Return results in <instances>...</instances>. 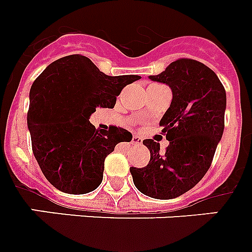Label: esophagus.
Returning <instances> with one entry per match:
<instances>
[{
	"label": "esophagus",
	"mask_w": 252,
	"mask_h": 252,
	"mask_svg": "<svg viewBox=\"0 0 252 252\" xmlns=\"http://www.w3.org/2000/svg\"><path fill=\"white\" fill-rule=\"evenodd\" d=\"M131 143H132V144H135V146H140V144L143 143V140H142V138H140V136L134 135V136H132Z\"/></svg>",
	"instance_id": "34e87169"
}]
</instances>
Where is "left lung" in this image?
<instances>
[{
	"label": "left lung",
	"instance_id": "8db88e82",
	"mask_svg": "<svg viewBox=\"0 0 252 252\" xmlns=\"http://www.w3.org/2000/svg\"><path fill=\"white\" fill-rule=\"evenodd\" d=\"M151 80L168 84L173 92L169 109L160 121L169 146L143 140L150 150L144 168H130L134 185L155 199H173L191 190L212 164L224 132L226 92L215 71L204 63L180 58Z\"/></svg>",
	"mask_w": 252,
	"mask_h": 252
}]
</instances>
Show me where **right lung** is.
Wrapping results in <instances>:
<instances>
[{"label":"right lung","instance_id":"add662e5","mask_svg":"<svg viewBox=\"0 0 252 252\" xmlns=\"http://www.w3.org/2000/svg\"><path fill=\"white\" fill-rule=\"evenodd\" d=\"M138 79L106 75L80 54L52 62L37 76L30 91L27 125L32 152L56 189L87 194L100 186L105 158L132 135L117 126L98 130L90 117L97 106L114 108L124 87Z\"/></svg>","mask_w":252,"mask_h":252}]
</instances>
